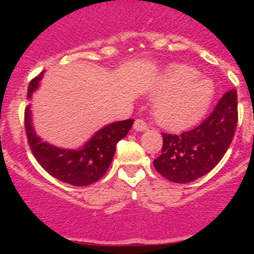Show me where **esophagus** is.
Segmentation results:
<instances>
[{"mask_svg": "<svg viewBox=\"0 0 254 254\" xmlns=\"http://www.w3.org/2000/svg\"><path fill=\"white\" fill-rule=\"evenodd\" d=\"M134 129L136 131H143V130H147V124L145 123V120L136 119L134 123Z\"/></svg>", "mask_w": 254, "mask_h": 254, "instance_id": "esophagus-1", "label": "esophagus"}]
</instances>
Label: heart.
I'll return each instance as SVG.
<instances>
[{"instance_id": "heart-1", "label": "heart", "mask_w": 254, "mask_h": 254, "mask_svg": "<svg viewBox=\"0 0 254 254\" xmlns=\"http://www.w3.org/2000/svg\"><path fill=\"white\" fill-rule=\"evenodd\" d=\"M153 94L158 97L153 107L158 124L179 130L205 114L214 99L215 84L191 66L173 65L162 73Z\"/></svg>"}]
</instances>
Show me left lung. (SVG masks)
Returning <instances> with one entry per match:
<instances>
[{"label":"left lung","mask_w":254,"mask_h":254,"mask_svg":"<svg viewBox=\"0 0 254 254\" xmlns=\"http://www.w3.org/2000/svg\"><path fill=\"white\" fill-rule=\"evenodd\" d=\"M237 122V92L231 89L200 125L181 135L162 132V152L153 161L156 171L175 183H189L205 176L231 145Z\"/></svg>","instance_id":"left-lung-1"}]
</instances>
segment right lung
Wrapping results in <instances>:
<instances>
[{"mask_svg": "<svg viewBox=\"0 0 254 254\" xmlns=\"http://www.w3.org/2000/svg\"><path fill=\"white\" fill-rule=\"evenodd\" d=\"M40 72L30 81L27 98L39 86L43 77ZM134 124V119L112 123L97 131L88 142L78 150H66L42 141L32 127L30 104L25 107L24 127L28 143L39 165L56 179L76 187H84L101 179L111 166L114 157L115 146L119 140L127 136Z\"/></svg>", "mask_w": 254, "mask_h": 254, "instance_id": "1", "label": "right lung"}]
</instances>
